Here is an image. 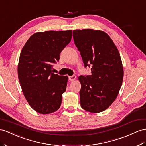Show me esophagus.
<instances>
[{"label": "esophagus", "instance_id": "34e87169", "mask_svg": "<svg viewBox=\"0 0 146 146\" xmlns=\"http://www.w3.org/2000/svg\"><path fill=\"white\" fill-rule=\"evenodd\" d=\"M68 80H69L70 81H73L74 80H76V76H75V75L69 76H68Z\"/></svg>", "mask_w": 146, "mask_h": 146}]
</instances>
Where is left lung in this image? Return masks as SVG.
<instances>
[{"label": "left lung", "instance_id": "8db88e82", "mask_svg": "<svg viewBox=\"0 0 146 146\" xmlns=\"http://www.w3.org/2000/svg\"><path fill=\"white\" fill-rule=\"evenodd\" d=\"M74 44L91 75L80 76L81 106L91 113L106 110L121 88L123 68L117 47L105 32L91 29L74 30Z\"/></svg>", "mask_w": 146, "mask_h": 146}]
</instances>
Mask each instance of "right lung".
I'll use <instances>...</instances> for the list:
<instances>
[{"mask_svg": "<svg viewBox=\"0 0 146 146\" xmlns=\"http://www.w3.org/2000/svg\"><path fill=\"white\" fill-rule=\"evenodd\" d=\"M72 31H47L33 35L21 52L18 79L26 99L41 114L57 111L61 106L68 77L52 72L60 54L71 41Z\"/></svg>", "mask_w": 146, "mask_h": 146, "instance_id": "obj_1", "label": "right lung"}]
</instances>
